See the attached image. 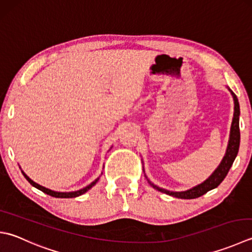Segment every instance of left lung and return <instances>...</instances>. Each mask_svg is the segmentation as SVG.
Here are the masks:
<instances>
[{
  "label": "left lung",
  "instance_id": "1",
  "mask_svg": "<svg viewBox=\"0 0 252 252\" xmlns=\"http://www.w3.org/2000/svg\"><path fill=\"white\" fill-rule=\"evenodd\" d=\"M229 90V88H228ZM231 96L234 98V118H233V122H231V126H230V134H229V141H228V145H227V150H226L224 158L221 159L220 166L215 169V171L212 174L208 179H206L204 182L202 184L193 187L192 189H189L187 191H181V192H175V191H169L166 189L159 188V187L155 186L154 184L149 180L150 185L153 187V188L158 190L162 193H166L171 196H175V198L178 199H195L199 198V196L205 194L206 192L216 188L219 187L221 181L225 179V177L227 176L228 171L230 169L231 165L236 158V156L238 154V150H239V143H240V131H239V115H240V109H239V102H238V98L235 94L229 90Z\"/></svg>",
  "mask_w": 252,
  "mask_h": 252
}]
</instances>
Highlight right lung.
Segmentation results:
<instances>
[{
  "mask_svg": "<svg viewBox=\"0 0 252 252\" xmlns=\"http://www.w3.org/2000/svg\"><path fill=\"white\" fill-rule=\"evenodd\" d=\"M22 172H23V175H24L25 178H26V179L28 180L29 184H31L32 187H34V188H37V189H39L40 191H42L43 193H47V194H49V195L54 196V198H64V199L76 198V196L82 195V194L85 193V192H87L88 190H90V189L92 188V187H94V186L96 185V182H97L98 180H99V178H97L95 181H93L91 185H88L87 187H85V188H83V189H81V190H77V191H73V192H57V191H52V190L48 189V188H44V187L36 184V182L32 181L31 178H29V177H28L26 174H25L24 171H22Z\"/></svg>",
  "mask_w": 252,
  "mask_h": 252,
  "instance_id": "1",
  "label": "right lung"
}]
</instances>
